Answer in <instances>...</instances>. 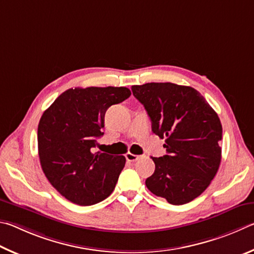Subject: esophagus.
I'll use <instances>...</instances> for the list:
<instances>
[{
    "label": "esophagus",
    "mask_w": 254,
    "mask_h": 254,
    "mask_svg": "<svg viewBox=\"0 0 254 254\" xmlns=\"http://www.w3.org/2000/svg\"><path fill=\"white\" fill-rule=\"evenodd\" d=\"M140 156H138V155H134L131 153H127L126 154V159L128 162H136L137 159H138Z\"/></svg>",
    "instance_id": "34e87169"
}]
</instances>
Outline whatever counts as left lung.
Returning a JSON list of instances; mask_svg holds the SVG:
<instances>
[{"label":"left lung","instance_id":"obj_1","mask_svg":"<svg viewBox=\"0 0 254 254\" xmlns=\"http://www.w3.org/2000/svg\"><path fill=\"white\" fill-rule=\"evenodd\" d=\"M131 90L147 111L154 134L165 138L167 154L152 157L155 172L146 186L173 205L193 201L207 189L220 167L219 116L192 87L150 82L132 86Z\"/></svg>","mask_w":254,"mask_h":254}]
</instances>
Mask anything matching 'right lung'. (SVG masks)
Listing matches in <instances>:
<instances>
[{"instance_id":"obj_1","label":"right lung","mask_w":254,"mask_h":254,"mask_svg":"<svg viewBox=\"0 0 254 254\" xmlns=\"http://www.w3.org/2000/svg\"><path fill=\"white\" fill-rule=\"evenodd\" d=\"M130 95L126 87L68 89L43 113L38 126L40 164L68 201L87 206L113 193L126 158L93 148L104 135L107 109Z\"/></svg>"}]
</instances>
